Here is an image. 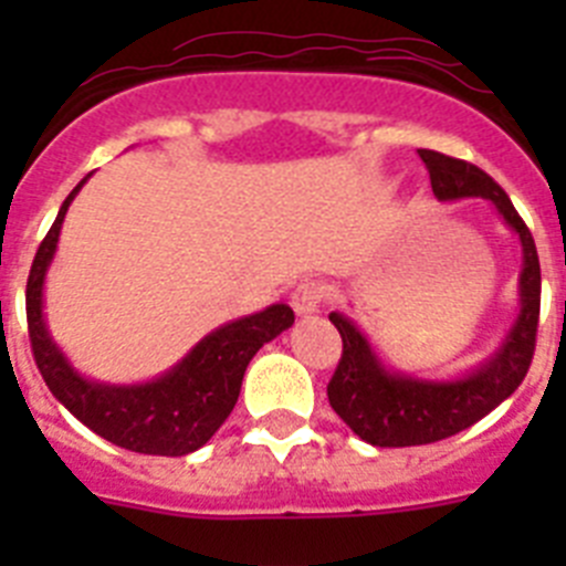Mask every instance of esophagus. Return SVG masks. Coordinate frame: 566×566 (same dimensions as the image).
Wrapping results in <instances>:
<instances>
[{
  "mask_svg": "<svg viewBox=\"0 0 566 566\" xmlns=\"http://www.w3.org/2000/svg\"><path fill=\"white\" fill-rule=\"evenodd\" d=\"M323 300H326V289L314 283V280H303L292 292V306L297 312V317H312V314H317L319 306H323Z\"/></svg>",
  "mask_w": 566,
  "mask_h": 566,
  "instance_id": "obj_1",
  "label": "esophagus"
}]
</instances>
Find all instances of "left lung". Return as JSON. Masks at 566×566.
<instances>
[{
  "label": "left lung",
  "mask_w": 566,
  "mask_h": 566,
  "mask_svg": "<svg viewBox=\"0 0 566 566\" xmlns=\"http://www.w3.org/2000/svg\"><path fill=\"white\" fill-rule=\"evenodd\" d=\"M419 158L431 175V189L439 201L484 198L493 203L504 227L518 238V314L502 343L457 377H419L397 371L382 363L371 339L359 332L352 317L339 312L328 314L343 337V357L328 382V402L337 417L374 448L431 444L464 431L516 391L536 352L542 269L530 229L488 172L433 149H419Z\"/></svg>",
  "instance_id": "1"
}]
</instances>
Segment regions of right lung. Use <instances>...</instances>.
<instances>
[{"instance_id":"obj_1","label":"right lung","mask_w":566,"mask_h":566,"mask_svg":"<svg viewBox=\"0 0 566 566\" xmlns=\"http://www.w3.org/2000/svg\"><path fill=\"white\" fill-rule=\"evenodd\" d=\"M87 178L64 198L30 266L24 303L33 357L50 394L93 433L135 453L187 457L203 448L227 422L238 402L249 359L263 343H272L277 334L292 328L294 312L286 303H272L263 312L223 323L198 339L187 357L147 382H104L82 374L50 334L44 317V280L56 258L64 214Z\"/></svg>"}]
</instances>
